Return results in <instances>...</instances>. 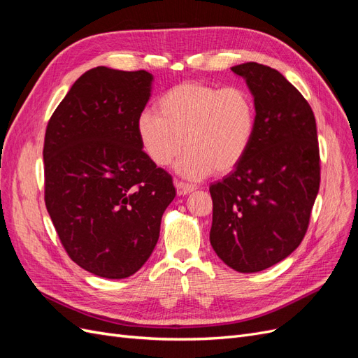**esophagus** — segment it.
Returning a JSON list of instances; mask_svg holds the SVG:
<instances>
[{
	"label": "esophagus",
	"mask_w": 358,
	"mask_h": 358,
	"mask_svg": "<svg viewBox=\"0 0 358 358\" xmlns=\"http://www.w3.org/2000/svg\"><path fill=\"white\" fill-rule=\"evenodd\" d=\"M175 187H176V192L179 194V196H187V194L197 189L196 185H191V183H183V182H176Z\"/></svg>",
	"instance_id": "34e87169"
}]
</instances>
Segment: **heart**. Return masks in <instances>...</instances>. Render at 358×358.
Segmentation results:
<instances>
[{"mask_svg":"<svg viewBox=\"0 0 358 358\" xmlns=\"http://www.w3.org/2000/svg\"><path fill=\"white\" fill-rule=\"evenodd\" d=\"M155 112H143L137 119V137L145 155L154 166L166 167L185 146L176 170L194 180L213 171H233L255 136V101L239 86L180 83L159 96Z\"/></svg>","mask_w":358,"mask_h":358,"instance_id":"heart-1","label":"heart"}]
</instances>
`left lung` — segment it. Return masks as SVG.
I'll return each mask as SVG.
<instances>
[{
	"instance_id": "1",
	"label": "left lung",
	"mask_w": 358,
	"mask_h": 358,
	"mask_svg": "<svg viewBox=\"0 0 358 358\" xmlns=\"http://www.w3.org/2000/svg\"><path fill=\"white\" fill-rule=\"evenodd\" d=\"M254 95L257 128L246 157L215 182L210 245L222 262L254 273L282 262L306 234L320 189V148L309 103L278 70L231 67Z\"/></svg>"
}]
</instances>
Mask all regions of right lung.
<instances>
[{
    "instance_id": "obj_1",
    "label": "right lung",
    "mask_w": 358,
    "mask_h": 358,
    "mask_svg": "<svg viewBox=\"0 0 358 358\" xmlns=\"http://www.w3.org/2000/svg\"><path fill=\"white\" fill-rule=\"evenodd\" d=\"M152 74L96 67L83 73L49 119L45 201L69 257L107 279L134 275L152 254L176 196L137 137Z\"/></svg>"
}]
</instances>
